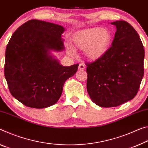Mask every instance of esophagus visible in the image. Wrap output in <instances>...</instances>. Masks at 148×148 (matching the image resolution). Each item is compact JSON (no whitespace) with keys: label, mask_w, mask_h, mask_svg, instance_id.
Listing matches in <instances>:
<instances>
[{"label":"esophagus","mask_w":148,"mask_h":148,"mask_svg":"<svg viewBox=\"0 0 148 148\" xmlns=\"http://www.w3.org/2000/svg\"><path fill=\"white\" fill-rule=\"evenodd\" d=\"M85 65H84V64H79V66H78V69L80 70H83L85 69Z\"/></svg>","instance_id":"esophagus-1"}]
</instances>
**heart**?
I'll return each mask as SVG.
<instances>
[{"label": "heart", "mask_w": 148, "mask_h": 148, "mask_svg": "<svg viewBox=\"0 0 148 148\" xmlns=\"http://www.w3.org/2000/svg\"><path fill=\"white\" fill-rule=\"evenodd\" d=\"M112 36L107 28L94 27L83 29L77 33L72 38V45L75 49L85 50L86 57L95 60L101 58L111 46ZM69 53H74V49L69 48Z\"/></svg>", "instance_id": "1"}]
</instances>
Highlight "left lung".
Listing matches in <instances>:
<instances>
[{
    "label": "left lung",
    "mask_w": 148,
    "mask_h": 148,
    "mask_svg": "<svg viewBox=\"0 0 148 148\" xmlns=\"http://www.w3.org/2000/svg\"><path fill=\"white\" fill-rule=\"evenodd\" d=\"M116 27L112 46L101 58L88 62L87 90L101 107L125 103L136 95L144 74V48L139 35L125 21L112 22Z\"/></svg>",
    "instance_id": "obj_1"
}]
</instances>
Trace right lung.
<instances>
[{
    "instance_id": "right-lung-1",
    "label": "right lung",
    "mask_w": 148,
    "mask_h": 148,
    "mask_svg": "<svg viewBox=\"0 0 148 148\" xmlns=\"http://www.w3.org/2000/svg\"><path fill=\"white\" fill-rule=\"evenodd\" d=\"M61 25L38 20L25 22L7 45L4 76L10 93L25 106L42 109L58 101L63 85L79 64L62 66L49 51L64 49Z\"/></svg>"
}]
</instances>
